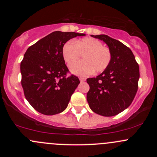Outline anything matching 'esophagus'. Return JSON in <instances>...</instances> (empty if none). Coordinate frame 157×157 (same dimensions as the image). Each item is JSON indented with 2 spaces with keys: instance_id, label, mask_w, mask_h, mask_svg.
Here are the masks:
<instances>
[{
  "instance_id": "esophagus-1",
  "label": "esophagus",
  "mask_w": 157,
  "mask_h": 157,
  "mask_svg": "<svg viewBox=\"0 0 157 157\" xmlns=\"http://www.w3.org/2000/svg\"><path fill=\"white\" fill-rule=\"evenodd\" d=\"M80 82H84L85 80H86V79L84 78V77H80Z\"/></svg>"
}]
</instances>
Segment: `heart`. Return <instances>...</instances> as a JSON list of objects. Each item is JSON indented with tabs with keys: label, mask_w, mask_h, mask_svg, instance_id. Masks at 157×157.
I'll return each instance as SVG.
<instances>
[{
	"label": "heart",
	"mask_w": 157,
	"mask_h": 157,
	"mask_svg": "<svg viewBox=\"0 0 157 157\" xmlns=\"http://www.w3.org/2000/svg\"><path fill=\"white\" fill-rule=\"evenodd\" d=\"M81 55L84 61L73 64L71 72L76 75L85 76L93 72L100 73L109 67L112 54L109 48L102 46L99 40L93 38H84L80 40L67 42L62 48V55L67 65L76 61Z\"/></svg>",
	"instance_id": "heart-1"
}]
</instances>
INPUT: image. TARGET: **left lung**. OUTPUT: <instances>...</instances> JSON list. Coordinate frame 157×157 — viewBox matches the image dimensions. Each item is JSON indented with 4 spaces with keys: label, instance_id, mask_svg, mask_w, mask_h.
<instances>
[{
    "label": "left lung",
    "instance_id": "8db88e82",
    "mask_svg": "<svg viewBox=\"0 0 157 157\" xmlns=\"http://www.w3.org/2000/svg\"><path fill=\"white\" fill-rule=\"evenodd\" d=\"M91 36L108 45L112 60L102 74L86 80L90 85L86 99L95 113L114 116L132 102L138 88L139 66L131 49L121 42L106 35Z\"/></svg>",
    "mask_w": 157,
    "mask_h": 157
}]
</instances>
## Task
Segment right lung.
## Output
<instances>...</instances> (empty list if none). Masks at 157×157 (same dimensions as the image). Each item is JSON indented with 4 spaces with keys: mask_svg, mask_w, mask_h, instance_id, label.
Wrapping results in <instances>:
<instances>
[{
    "mask_svg": "<svg viewBox=\"0 0 157 157\" xmlns=\"http://www.w3.org/2000/svg\"><path fill=\"white\" fill-rule=\"evenodd\" d=\"M83 36L85 34L55 31L26 50L20 64L21 84L25 97L37 112L53 115L67 107L80 80L74 75L67 77L68 68L62 48L71 39Z\"/></svg>",
    "mask_w": 157,
    "mask_h": 157,
    "instance_id": "obj_1",
    "label": "right lung"
}]
</instances>
